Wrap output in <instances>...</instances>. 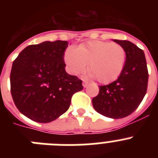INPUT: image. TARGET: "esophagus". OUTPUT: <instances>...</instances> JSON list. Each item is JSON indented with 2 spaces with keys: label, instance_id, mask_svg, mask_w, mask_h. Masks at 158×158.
Here are the masks:
<instances>
[{
  "label": "esophagus",
  "instance_id": "1",
  "mask_svg": "<svg viewBox=\"0 0 158 158\" xmlns=\"http://www.w3.org/2000/svg\"><path fill=\"white\" fill-rule=\"evenodd\" d=\"M82 85H83L84 88H86L88 86V85H89V82L87 81H83V83H82Z\"/></svg>",
  "mask_w": 158,
  "mask_h": 158
}]
</instances>
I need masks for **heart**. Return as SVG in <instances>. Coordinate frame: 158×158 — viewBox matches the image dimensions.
<instances>
[{
  "label": "heart",
  "mask_w": 158,
  "mask_h": 158,
  "mask_svg": "<svg viewBox=\"0 0 158 158\" xmlns=\"http://www.w3.org/2000/svg\"><path fill=\"white\" fill-rule=\"evenodd\" d=\"M126 58L123 46L99 40L89 41L77 48L68 47L64 54V61L71 74L84 72L89 63L91 76L102 84L116 80L123 70Z\"/></svg>",
  "instance_id": "obj_1"
}]
</instances>
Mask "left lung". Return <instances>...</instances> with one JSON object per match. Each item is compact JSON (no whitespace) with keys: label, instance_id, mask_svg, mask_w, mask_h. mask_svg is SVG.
Returning a JSON list of instances; mask_svg holds the SVG:
<instances>
[{"label":"left lung","instance_id":"1","mask_svg":"<svg viewBox=\"0 0 158 158\" xmlns=\"http://www.w3.org/2000/svg\"><path fill=\"white\" fill-rule=\"evenodd\" d=\"M127 53L123 70L116 81L99 87V94L93 99L94 109L112 118L128 116L138 108L146 93L148 69L142 49L127 40H114Z\"/></svg>","mask_w":158,"mask_h":158}]
</instances>
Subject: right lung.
<instances>
[{"instance_id":"1","label":"right lung","mask_w":158,"mask_h":158,"mask_svg":"<svg viewBox=\"0 0 158 158\" xmlns=\"http://www.w3.org/2000/svg\"><path fill=\"white\" fill-rule=\"evenodd\" d=\"M69 43L57 40L30 45L19 53L10 73L11 94L22 114L50 123L69 109L71 98L83 89L82 81L65 70Z\"/></svg>"}]
</instances>
